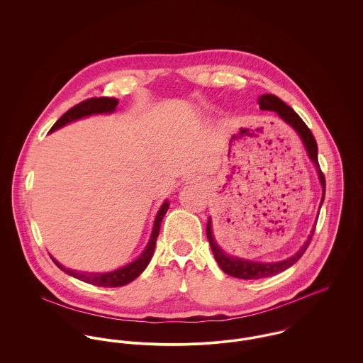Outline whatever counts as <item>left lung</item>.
<instances>
[{
	"label": "left lung",
	"instance_id": "left-lung-1",
	"mask_svg": "<svg viewBox=\"0 0 363 363\" xmlns=\"http://www.w3.org/2000/svg\"><path fill=\"white\" fill-rule=\"evenodd\" d=\"M257 103L260 106V110H267V111H274L277 113L282 120L288 122L302 138L303 145L308 150V155L311 157V160L316 165L318 168V174L320 178V182L323 185V199H324V194H325V178L320 169L319 165V160H318V143L316 139L312 133V130L308 128V125L302 121V118L288 106L282 101L281 99H279L274 94H262L257 99ZM316 225L312 230V235H309L308 241L305 242V245L289 259L284 260V262H279V263H256V262H249V260H242V259H234V257H228L220 247L214 241V237L211 234V223L208 220L207 223V228H206V234H207V240L211 246L213 255L220 266V269L235 279H242V280H260V279H266V277H272L276 276L279 273H281L284 270H286L288 267H291L292 264H295L302 255L306 252L309 243L312 241V237L315 234Z\"/></svg>",
	"mask_w": 363,
	"mask_h": 363
}]
</instances>
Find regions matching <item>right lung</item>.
Listing matches in <instances>:
<instances>
[{
	"instance_id": "right-lung-1",
	"label": "right lung",
	"mask_w": 363,
	"mask_h": 363,
	"mask_svg": "<svg viewBox=\"0 0 363 363\" xmlns=\"http://www.w3.org/2000/svg\"><path fill=\"white\" fill-rule=\"evenodd\" d=\"M118 104V100L116 97H91V99H86L81 101L79 104L74 106L72 108H69L64 116H61V118L52 125V128L50 129V132L64 126L68 122L75 121L82 117L90 116V114H99V113H111L116 110ZM168 210V201L162 203V208L157 213L156 221H155V227H153V233L150 237V241L147 243L145 252L140 255L139 259H136L133 263L118 269L113 273H106V274H86V273H79V272H72L64 266H61L58 262H55L52 259V262L57 264L58 269H61L62 272H65L67 274L81 280V281L89 282L97 286H122L126 285L130 281H133L136 277H139L142 274V272L147 267L155 247H156V241L160 233V225H162V218L165 216Z\"/></svg>"
}]
</instances>
